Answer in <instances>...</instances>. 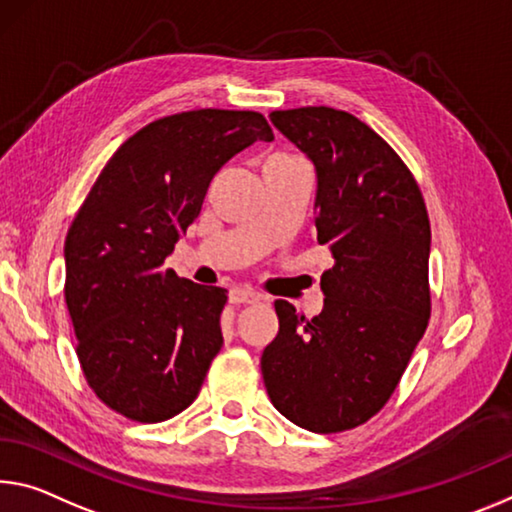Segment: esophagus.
<instances>
[{
	"instance_id": "esophagus-1",
	"label": "esophagus",
	"mask_w": 512,
	"mask_h": 512,
	"mask_svg": "<svg viewBox=\"0 0 512 512\" xmlns=\"http://www.w3.org/2000/svg\"><path fill=\"white\" fill-rule=\"evenodd\" d=\"M262 298V294L255 289H248V287H232L230 289V303L234 305H246V303H257V300Z\"/></svg>"
}]
</instances>
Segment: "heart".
<instances>
[{"instance_id": "obj_1", "label": "heart", "mask_w": 512, "mask_h": 512, "mask_svg": "<svg viewBox=\"0 0 512 512\" xmlns=\"http://www.w3.org/2000/svg\"><path fill=\"white\" fill-rule=\"evenodd\" d=\"M285 159H291V157H285Z\"/></svg>"}]
</instances>
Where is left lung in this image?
<instances>
[{
    "mask_svg": "<svg viewBox=\"0 0 512 512\" xmlns=\"http://www.w3.org/2000/svg\"><path fill=\"white\" fill-rule=\"evenodd\" d=\"M316 168V241L332 269L314 319L275 300L280 330L262 353L275 410L312 433L369 421L394 394L431 319V221L410 168L351 113L273 111Z\"/></svg>",
    "mask_w": 512,
    "mask_h": 512,
    "instance_id": "1",
    "label": "left lung"
}]
</instances>
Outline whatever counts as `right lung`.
Here are the masks:
<instances>
[{
    "instance_id": "add662e5",
    "label": "right lung",
    "mask_w": 512,
    "mask_h": 512,
    "mask_svg": "<svg viewBox=\"0 0 512 512\" xmlns=\"http://www.w3.org/2000/svg\"><path fill=\"white\" fill-rule=\"evenodd\" d=\"M273 141L257 111L196 109L145 125L113 152L66 237V305L88 387L157 424L196 401L223 346L227 291L164 269L209 182L234 154Z\"/></svg>"
}]
</instances>
